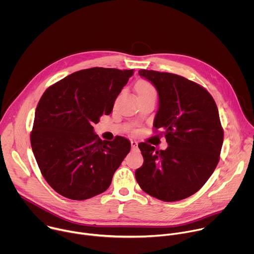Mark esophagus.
I'll return each mask as SVG.
<instances>
[{
  "label": "esophagus",
  "instance_id": "esophagus-1",
  "mask_svg": "<svg viewBox=\"0 0 254 254\" xmlns=\"http://www.w3.org/2000/svg\"><path fill=\"white\" fill-rule=\"evenodd\" d=\"M130 144H131V148H132V150L137 149V141H135V140H131V141H130Z\"/></svg>",
  "mask_w": 254,
  "mask_h": 254
}]
</instances>
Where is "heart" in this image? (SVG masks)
<instances>
[{
    "instance_id": "heart-1",
    "label": "heart",
    "mask_w": 254,
    "mask_h": 254,
    "mask_svg": "<svg viewBox=\"0 0 254 254\" xmlns=\"http://www.w3.org/2000/svg\"><path fill=\"white\" fill-rule=\"evenodd\" d=\"M137 94H156L155 87L147 82V81H139L136 85Z\"/></svg>"
}]
</instances>
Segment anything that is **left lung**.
I'll return each instance as SVG.
<instances>
[{"mask_svg": "<svg viewBox=\"0 0 254 254\" xmlns=\"http://www.w3.org/2000/svg\"><path fill=\"white\" fill-rule=\"evenodd\" d=\"M138 74L158 91L154 127L163 129L168 148L159 151L140 142L143 164L135 179L157 199L183 200L203 187L219 162L223 128L218 108L204 87L183 76L146 69Z\"/></svg>", "mask_w": 254, "mask_h": 254, "instance_id": "left-lung-1", "label": "left lung"}]
</instances>
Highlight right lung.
Masks as SVG:
<instances>
[{
    "label": "right lung",
    "instance_id": "add662e5",
    "mask_svg": "<svg viewBox=\"0 0 254 254\" xmlns=\"http://www.w3.org/2000/svg\"><path fill=\"white\" fill-rule=\"evenodd\" d=\"M133 69L93 67L74 72L43 93L35 112L31 146L47 183L71 200H86L110 187L130 151L124 136L101 140L93 124L111 115Z\"/></svg>",
    "mask_w": 254,
    "mask_h": 254
}]
</instances>
